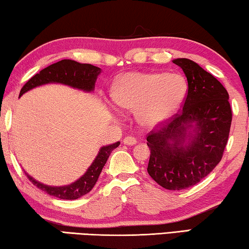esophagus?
<instances>
[{"instance_id": "1", "label": "esophagus", "mask_w": 249, "mask_h": 249, "mask_svg": "<svg viewBox=\"0 0 249 249\" xmlns=\"http://www.w3.org/2000/svg\"><path fill=\"white\" fill-rule=\"evenodd\" d=\"M124 143L127 145H134L137 143V140H136V138H133V137H125L124 139Z\"/></svg>"}]
</instances>
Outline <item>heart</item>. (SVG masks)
<instances>
[{
    "label": "heart",
    "instance_id": "1",
    "mask_svg": "<svg viewBox=\"0 0 249 249\" xmlns=\"http://www.w3.org/2000/svg\"><path fill=\"white\" fill-rule=\"evenodd\" d=\"M187 96V83L178 74L128 72L112 87V100L118 107L136 112L141 127L152 129L169 121Z\"/></svg>",
    "mask_w": 249,
    "mask_h": 249
}]
</instances>
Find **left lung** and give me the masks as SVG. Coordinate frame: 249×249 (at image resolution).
Masks as SVG:
<instances>
[{"mask_svg":"<svg viewBox=\"0 0 249 249\" xmlns=\"http://www.w3.org/2000/svg\"><path fill=\"white\" fill-rule=\"evenodd\" d=\"M172 62L187 79L182 111L146 137L148 173L166 190L196 184L222 160L231 124L228 92L215 77L187 58Z\"/></svg>","mask_w":249,"mask_h":249,"instance_id":"obj_1","label":"left lung"}]
</instances>
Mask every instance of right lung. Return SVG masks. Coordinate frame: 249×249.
<instances>
[{"label":"right lung","instance_id":"add662e5","mask_svg":"<svg viewBox=\"0 0 249 249\" xmlns=\"http://www.w3.org/2000/svg\"><path fill=\"white\" fill-rule=\"evenodd\" d=\"M100 72L101 69L99 67L92 66L90 64H80L71 59H63L44 68L38 74L33 76L21 89L19 97L33 88L46 84H62L85 92H92L95 90L96 80ZM119 144L120 142L118 141L116 143L101 146L95 160L92 161L85 174L81 175L78 180L68 185H47L35 180L28 173L25 172V174L33 184L52 196L60 199H77L92 190L110 153L117 146H119Z\"/></svg>","mask_w":249,"mask_h":249}]
</instances>
